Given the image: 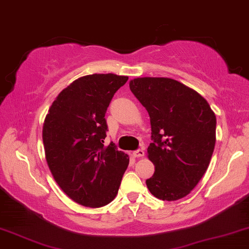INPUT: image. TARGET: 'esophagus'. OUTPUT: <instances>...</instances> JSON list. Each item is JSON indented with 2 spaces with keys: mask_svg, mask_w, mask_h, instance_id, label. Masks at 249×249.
I'll return each instance as SVG.
<instances>
[{
  "mask_svg": "<svg viewBox=\"0 0 249 249\" xmlns=\"http://www.w3.org/2000/svg\"><path fill=\"white\" fill-rule=\"evenodd\" d=\"M133 156H134V157H137V158L143 157V156H144V149L140 148V149H138V150H135L133 152Z\"/></svg>",
  "mask_w": 249,
  "mask_h": 249,
  "instance_id": "esophagus-1",
  "label": "esophagus"
}]
</instances>
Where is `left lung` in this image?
I'll return each instance as SVG.
<instances>
[{"instance_id":"left-lung-1","label":"left lung","mask_w":249,"mask_h":249,"mask_svg":"<svg viewBox=\"0 0 249 249\" xmlns=\"http://www.w3.org/2000/svg\"><path fill=\"white\" fill-rule=\"evenodd\" d=\"M135 98L150 116L148 157L155 173L145 181L156 198L173 201L190 194L210 165L216 117L199 93L165 77L130 82Z\"/></svg>"}]
</instances>
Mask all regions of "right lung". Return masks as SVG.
<instances>
[{
	"instance_id": "right-lung-1",
	"label": "right lung",
	"mask_w": 249,
	"mask_h": 249,
	"mask_svg": "<svg viewBox=\"0 0 249 249\" xmlns=\"http://www.w3.org/2000/svg\"><path fill=\"white\" fill-rule=\"evenodd\" d=\"M127 76L86 75L62 90L43 125L49 168L66 195L86 207L114 200L130 158L114 142L105 145V115Z\"/></svg>"
}]
</instances>
